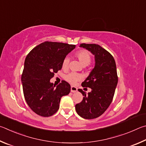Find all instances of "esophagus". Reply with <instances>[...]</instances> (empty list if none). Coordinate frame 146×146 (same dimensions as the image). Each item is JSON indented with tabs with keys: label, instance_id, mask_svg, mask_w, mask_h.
<instances>
[{
	"label": "esophagus",
	"instance_id": "1",
	"mask_svg": "<svg viewBox=\"0 0 146 146\" xmlns=\"http://www.w3.org/2000/svg\"><path fill=\"white\" fill-rule=\"evenodd\" d=\"M70 91L72 92H76L78 91V88L74 86H71Z\"/></svg>",
	"mask_w": 146,
	"mask_h": 146
}]
</instances>
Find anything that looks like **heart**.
<instances>
[{
    "mask_svg": "<svg viewBox=\"0 0 146 146\" xmlns=\"http://www.w3.org/2000/svg\"><path fill=\"white\" fill-rule=\"evenodd\" d=\"M76 56L83 66H87L91 62V54L86 50H81L78 51V52L76 53ZM69 61H70V60H69L68 57H65L63 59L62 62V67L63 68H67ZM81 78H82V76L80 74L75 72H70L65 76V80L72 84H74L75 83L78 82V81H80Z\"/></svg>",
    "mask_w": 146,
    "mask_h": 146,
    "instance_id": "1",
    "label": "heart"
}]
</instances>
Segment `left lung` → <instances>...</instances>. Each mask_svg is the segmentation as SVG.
I'll list each match as a JSON object with an SVG mask.
<instances>
[{"label": "left lung", "mask_w": 146, "mask_h": 146, "mask_svg": "<svg viewBox=\"0 0 146 146\" xmlns=\"http://www.w3.org/2000/svg\"><path fill=\"white\" fill-rule=\"evenodd\" d=\"M95 56V66L86 80L81 83L83 87L92 89L86 94L81 89L79 92L84 98L76 105L79 115L86 119H92L101 116L110 105L118 83L115 61L110 53L97 44L81 43Z\"/></svg>", "instance_id": "left-lung-1"}]
</instances>
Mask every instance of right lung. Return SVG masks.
Returning <instances> with one entry per match:
<instances>
[{"mask_svg":"<svg viewBox=\"0 0 146 146\" xmlns=\"http://www.w3.org/2000/svg\"><path fill=\"white\" fill-rule=\"evenodd\" d=\"M76 47L60 42H45L26 56L22 74L25 101L32 110L42 117H50L60 108L61 97L70 92V85L61 81L58 86L50 80L62 68L63 59Z\"/></svg>","mask_w":146,"mask_h":146,"instance_id":"add662e5","label":"right lung"}]
</instances>
